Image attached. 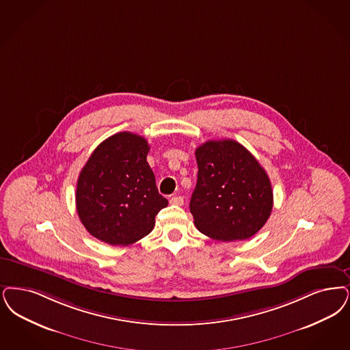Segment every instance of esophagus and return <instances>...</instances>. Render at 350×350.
Here are the masks:
<instances>
[{"label":"esophagus","instance_id":"34e87169","mask_svg":"<svg viewBox=\"0 0 350 350\" xmlns=\"http://www.w3.org/2000/svg\"><path fill=\"white\" fill-rule=\"evenodd\" d=\"M170 204H174V206H182L183 204V198L182 196H173L170 198Z\"/></svg>","mask_w":350,"mask_h":350}]
</instances>
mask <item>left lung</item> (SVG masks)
Instances as JSON below:
<instances>
[{
    "mask_svg": "<svg viewBox=\"0 0 350 350\" xmlns=\"http://www.w3.org/2000/svg\"><path fill=\"white\" fill-rule=\"evenodd\" d=\"M196 157L190 212L198 230L223 242L252 237L273 206L266 170L236 140H208L196 148Z\"/></svg>",
    "mask_w": 350,
    "mask_h": 350,
    "instance_id": "8db88e82",
    "label": "left lung"
}]
</instances>
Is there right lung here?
I'll list each match as a JSON object with an SVG mask.
<instances>
[{
  "label": "right lung",
  "mask_w": 350,
  "mask_h": 350,
  "mask_svg": "<svg viewBox=\"0 0 350 350\" xmlns=\"http://www.w3.org/2000/svg\"><path fill=\"white\" fill-rule=\"evenodd\" d=\"M148 142L129 131L101 142L81 170L77 212L90 234L126 246L147 236L154 216L168 206L147 163Z\"/></svg>",
  "instance_id": "add662e5"
}]
</instances>
